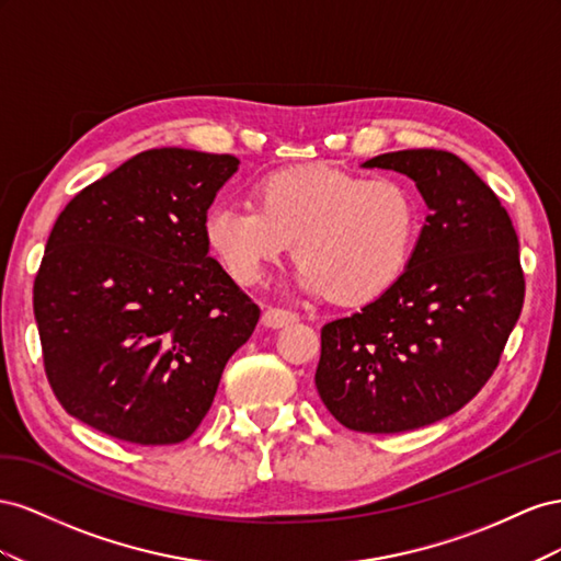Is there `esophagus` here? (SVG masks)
Masks as SVG:
<instances>
[{
    "label": "esophagus",
    "mask_w": 561,
    "mask_h": 561,
    "mask_svg": "<svg viewBox=\"0 0 561 561\" xmlns=\"http://www.w3.org/2000/svg\"><path fill=\"white\" fill-rule=\"evenodd\" d=\"M261 322L267 329H282V327H289V324L298 322V314L291 310H282V308H265Z\"/></svg>",
    "instance_id": "obj_1"
}]
</instances>
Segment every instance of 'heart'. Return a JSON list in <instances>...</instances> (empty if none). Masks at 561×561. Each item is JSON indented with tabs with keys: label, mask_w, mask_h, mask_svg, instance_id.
Returning <instances> with one entry per match:
<instances>
[{
	"label": "heart",
	"mask_w": 561,
	"mask_h": 561,
	"mask_svg": "<svg viewBox=\"0 0 561 561\" xmlns=\"http://www.w3.org/2000/svg\"><path fill=\"white\" fill-rule=\"evenodd\" d=\"M255 204L218 202L204 214V242L220 267L253 284L296 242V289L339 302L388 291L421 232L419 199L402 181L331 167L270 173L255 187Z\"/></svg>",
	"instance_id": "heart-1"
}]
</instances>
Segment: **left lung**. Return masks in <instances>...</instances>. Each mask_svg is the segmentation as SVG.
I'll use <instances>...</instances> for the list:
<instances>
[{
	"instance_id": "obj_1",
	"label": "left lung",
	"mask_w": 561,
	"mask_h": 561,
	"mask_svg": "<svg viewBox=\"0 0 561 561\" xmlns=\"http://www.w3.org/2000/svg\"><path fill=\"white\" fill-rule=\"evenodd\" d=\"M427 206L411 261L388 291L322 329L314 386L339 423L392 435L466 407L499 366L524 302L519 239L501 199L444 150L378 154Z\"/></svg>"
}]
</instances>
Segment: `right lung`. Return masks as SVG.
<instances>
[{
    "mask_svg": "<svg viewBox=\"0 0 561 561\" xmlns=\"http://www.w3.org/2000/svg\"><path fill=\"white\" fill-rule=\"evenodd\" d=\"M232 154L146 150L62 209L35 277L44 369L70 415L131 444H179L259 324L204 242Z\"/></svg>",
    "mask_w": 561,
    "mask_h": 561,
    "instance_id": "obj_1",
    "label": "right lung"
}]
</instances>
